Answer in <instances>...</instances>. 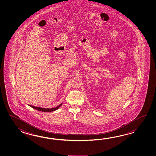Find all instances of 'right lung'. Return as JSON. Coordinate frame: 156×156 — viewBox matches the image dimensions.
Returning <instances> with one entry per match:
<instances>
[{"label":"right lung","mask_w":156,"mask_h":156,"mask_svg":"<svg viewBox=\"0 0 156 156\" xmlns=\"http://www.w3.org/2000/svg\"><path fill=\"white\" fill-rule=\"evenodd\" d=\"M61 105H62V104H61L60 105H58V106H57L56 108H51V109H45V108H38V107H35V106H31V105H30V106H31L32 108L33 109H35L37 110H38V111H40V112H53V111H55V110H56L57 109H58L59 108H60V106H61Z\"/></svg>","instance_id":"obj_1"}]
</instances>
